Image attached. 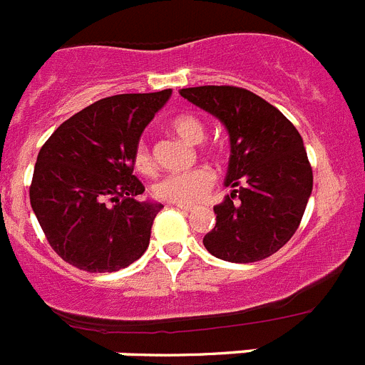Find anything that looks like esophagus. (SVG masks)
<instances>
[{
	"label": "esophagus",
	"instance_id": "esophagus-1",
	"mask_svg": "<svg viewBox=\"0 0 365 365\" xmlns=\"http://www.w3.org/2000/svg\"><path fill=\"white\" fill-rule=\"evenodd\" d=\"M175 206H177V210L186 212V214H188V212L195 210V206H193V205H175Z\"/></svg>",
	"mask_w": 365,
	"mask_h": 365
}]
</instances>
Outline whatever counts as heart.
Here are the masks:
<instances>
[{
    "label": "heart",
    "mask_w": 365,
    "mask_h": 365,
    "mask_svg": "<svg viewBox=\"0 0 365 365\" xmlns=\"http://www.w3.org/2000/svg\"><path fill=\"white\" fill-rule=\"evenodd\" d=\"M168 128L182 140L199 144L206 138V125L193 113H179L168 122ZM133 168L140 175H153L157 170L153 155L146 140H138L133 150ZM215 175L210 168H195L192 172L166 175L153 186V195L170 205H195L210 193Z\"/></svg>",
    "instance_id": "heart-1"
}]
</instances>
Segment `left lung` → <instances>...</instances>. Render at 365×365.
I'll list each match as a JSON object with an SVG mask.
<instances>
[{
    "instance_id": "1",
    "label": "left lung",
    "mask_w": 365,
    "mask_h": 365,
    "mask_svg": "<svg viewBox=\"0 0 365 365\" xmlns=\"http://www.w3.org/2000/svg\"><path fill=\"white\" fill-rule=\"evenodd\" d=\"M180 95L212 113L230 133V164L206 250L232 263H254L278 252L302 222L312 192V168L302 135L279 109L235 86H199Z\"/></svg>"
}]
</instances>
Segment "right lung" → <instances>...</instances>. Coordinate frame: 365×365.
I'll return each mask as SVG.
<instances>
[{
  "label": "right lung",
  "instance_id": "add662e5",
  "mask_svg": "<svg viewBox=\"0 0 365 365\" xmlns=\"http://www.w3.org/2000/svg\"><path fill=\"white\" fill-rule=\"evenodd\" d=\"M172 89L96 100L38 153L31 206L54 252L86 272H115L146 252L163 205L137 201L133 150Z\"/></svg>",
  "mask_w": 365,
  "mask_h": 365
}]
</instances>
